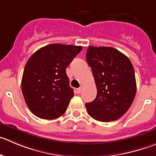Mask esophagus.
Segmentation results:
<instances>
[{
	"label": "esophagus",
	"instance_id": "obj_1",
	"mask_svg": "<svg viewBox=\"0 0 156 156\" xmlns=\"http://www.w3.org/2000/svg\"><path fill=\"white\" fill-rule=\"evenodd\" d=\"M82 90H83V87H80V88L77 89V90H76L77 93H78V94H80L81 92H82Z\"/></svg>",
	"mask_w": 156,
	"mask_h": 156
}]
</instances>
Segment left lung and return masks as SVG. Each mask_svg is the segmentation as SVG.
I'll list each match as a JSON object with an SVG mask.
<instances>
[{"label":"left lung","mask_w":156,"mask_h":156,"mask_svg":"<svg viewBox=\"0 0 156 156\" xmlns=\"http://www.w3.org/2000/svg\"><path fill=\"white\" fill-rule=\"evenodd\" d=\"M87 60L97 89L96 99L86 103L87 112L97 121H115L127 112L136 96L133 64L123 53L107 47H89Z\"/></svg>","instance_id":"obj_1"}]
</instances>
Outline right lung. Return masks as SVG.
Instances as JSON below:
<instances>
[{"label": "right lung", "instance_id": "obj_1", "mask_svg": "<svg viewBox=\"0 0 156 156\" xmlns=\"http://www.w3.org/2000/svg\"><path fill=\"white\" fill-rule=\"evenodd\" d=\"M81 46L53 44L37 50L25 65L21 89L30 110L41 119H54L66 112L73 96L66 69Z\"/></svg>", "mask_w": 156, "mask_h": 156}]
</instances>
